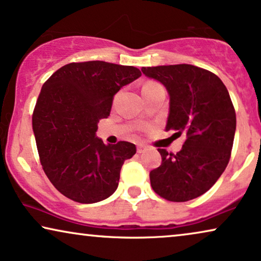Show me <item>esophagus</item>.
Returning <instances> with one entry per match:
<instances>
[{
	"instance_id": "obj_1",
	"label": "esophagus",
	"mask_w": 261,
	"mask_h": 261,
	"mask_svg": "<svg viewBox=\"0 0 261 261\" xmlns=\"http://www.w3.org/2000/svg\"><path fill=\"white\" fill-rule=\"evenodd\" d=\"M137 149H138V153H142V152L146 151V147L144 145H139Z\"/></svg>"
}]
</instances>
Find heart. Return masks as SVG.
<instances>
[{
  "label": "heart",
  "mask_w": 261,
  "mask_h": 261,
  "mask_svg": "<svg viewBox=\"0 0 261 261\" xmlns=\"http://www.w3.org/2000/svg\"><path fill=\"white\" fill-rule=\"evenodd\" d=\"M152 84H156V83H154V82H148V83H146L144 87H147V85H152Z\"/></svg>",
  "instance_id": "obj_1"
}]
</instances>
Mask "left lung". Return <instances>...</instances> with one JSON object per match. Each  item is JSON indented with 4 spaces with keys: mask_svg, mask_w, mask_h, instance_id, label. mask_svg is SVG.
I'll return each mask as SVG.
<instances>
[{
    "mask_svg": "<svg viewBox=\"0 0 261 261\" xmlns=\"http://www.w3.org/2000/svg\"><path fill=\"white\" fill-rule=\"evenodd\" d=\"M141 71L169 91L166 130L185 137L176 154L158 148L163 160L149 173L152 189L167 201H190L205 194L229 163L237 128L229 92L215 73L189 64Z\"/></svg>",
    "mask_w": 261,
    "mask_h": 261,
    "instance_id": "8db88e82",
    "label": "left lung"
}]
</instances>
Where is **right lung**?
Here are the masks:
<instances>
[{"label":"right lung","mask_w":261,"mask_h":261,"mask_svg":"<svg viewBox=\"0 0 261 261\" xmlns=\"http://www.w3.org/2000/svg\"><path fill=\"white\" fill-rule=\"evenodd\" d=\"M141 76L134 66L101 60L70 63L42 85L32 124L42 170L55 188L78 203H96L117 189L124 160L134 144L105 145L96 138L114 95Z\"/></svg>","instance_id":"right-lung-1"}]
</instances>
